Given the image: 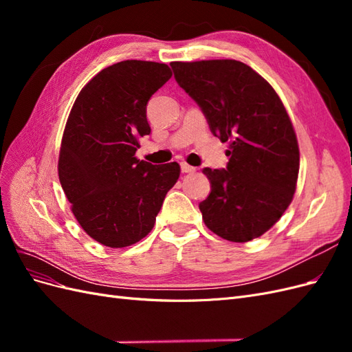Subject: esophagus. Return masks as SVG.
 <instances>
[{"label": "esophagus", "mask_w": 352, "mask_h": 352, "mask_svg": "<svg viewBox=\"0 0 352 352\" xmlns=\"http://www.w3.org/2000/svg\"><path fill=\"white\" fill-rule=\"evenodd\" d=\"M180 168H182V172H184V173H194L195 170H197L194 166H189V164H188V163H185V162H184V163H180Z\"/></svg>", "instance_id": "obj_1"}]
</instances>
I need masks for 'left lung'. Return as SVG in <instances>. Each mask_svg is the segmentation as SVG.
<instances>
[{
	"mask_svg": "<svg viewBox=\"0 0 352 352\" xmlns=\"http://www.w3.org/2000/svg\"><path fill=\"white\" fill-rule=\"evenodd\" d=\"M170 66L212 135L230 142L226 168L202 170L211 184L199 202L202 220L226 241L261 236L289 207L300 172L296 135L283 102L267 80L236 60Z\"/></svg>",
	"mask_w": 352,
	"mask_h": 352,
	"instance_id": "left-lung-1",
	"label": "left lung"
}]
</instances>
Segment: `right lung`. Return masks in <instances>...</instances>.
<instances>
[{
    "instance_id": "obj_1",
    "label": "right lung",
    "mask_w": 352,
    "mask_h": 352,
    "mask_svg": "<svg viewBox=\"0 0 352 352\" xmlns=\"http://www.w3.org/2000/svg\"><path fill=\"white\" fill-rule=\"evenodd\" d=\"M172 78L164 63L126 60L102 69L74 101L63 133L58 177L82 229L110 248L151 232L180 166L135 157L150 135L146 104Z\"/></svg>"
}]
</instances>
